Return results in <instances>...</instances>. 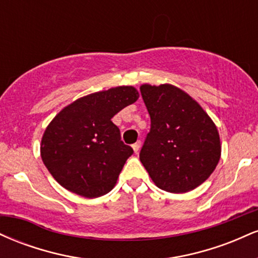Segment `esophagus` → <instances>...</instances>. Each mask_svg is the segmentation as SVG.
Segmentation results:
<instances>
[{"mask_svg":"<svg viewBox=\"0 0 258 258\" xmlns=\"http://www.w3.org/2000/svg\"><path fill=\"white\" fill-rule=\"evenodd\" d=\"M133 150H135V153H138L139 149H141V142H136L135 144L132 146Z\"/></svg>","mask_w":258,"mask_h":258,"instance_id":"34e87169","label":"esophagus"}]
</instances>
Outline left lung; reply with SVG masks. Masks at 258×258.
<instances>
[{
	"instance_id": "left-lung-1",
	"label": "left lung",
	"mask_w": 258,
	"mask_h": 258,
	"mask_svg": "<svg viewBox=\"0 0 258 258\" xmlns=\"http://www.w3.org/2000/svg\"><path fill=\"white\" fill-rule=\"evenodd\" d=\"M150 132L139 159L158 188L182 194L203 184L221 159L217 127L197 100L176 86H141Z\"/></svg>"
}]
</instances>
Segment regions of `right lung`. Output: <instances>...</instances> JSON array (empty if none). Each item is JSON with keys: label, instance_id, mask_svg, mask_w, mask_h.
<instances>
[{"label": "right lung", "instance_id": "obj_1", "mask_svg": "<svg viewBox=\"0 0 258 258\" xmlns=\"http://www.w3.org/2000/svg\"><path fill=\"white\" fill-rule=\"evenodd\" d=\"M139 98L133 86L81 97L61 109L41 139L44 166L61 186L81 197H102L116 184L133 154L111 119Z\"/></svg>", "mask_w": 258, "mask_h": 258}]
</instances>
